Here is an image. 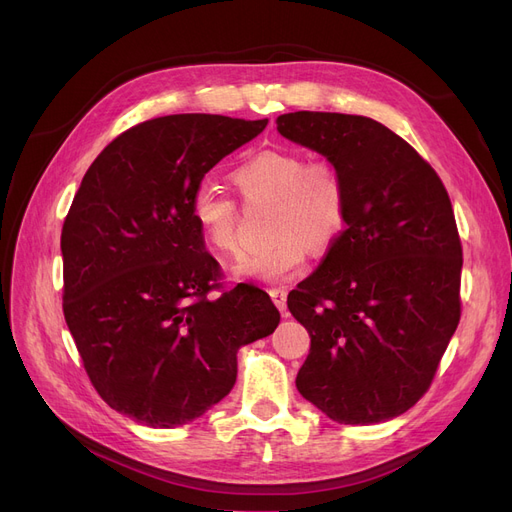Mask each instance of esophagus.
Masks as SVG:
<instances>
[{
    "label": "esophagus",
    "mask_w": 512,
    "mask_h": 512,
    "mask_svg": "<svg viewBox=\"0 0 512 512\" xmlns=\"http://www.w3.org/2000/svg\"><path fill=\"white\" fill-rule=\"evenodd\" d=\"M270 297H272L274 305L284 313V311H286V297H288V292H286L284 288H272V290H270Z\"/></svg>",
    "instance_id": "obj_1"
}]
</instances>
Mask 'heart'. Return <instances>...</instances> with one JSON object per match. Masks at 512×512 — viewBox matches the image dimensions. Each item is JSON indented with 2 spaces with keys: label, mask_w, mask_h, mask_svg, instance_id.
Masks as SVG:
<instances>
[{
  "label": "heart",
  "mask_w": 512,
  "mask_h": 512,
  "mask_svg": "<svg viewBox=\"0 0 512 512\" xmlns=\"http://www.w3.org/2000/svg\"><path fill=\"white\" fill-rule=\"evenodd\" d=\"M242 197L276 199L270 245L240 255L234 274L242 280L284 282L307 263L309 249L326 253L342 236L348 220V191L332 159L309 161L288 149H261L234 168ZM191 218L207 245L222 255L238 242V201L220 184L203 180L191 199Z\"/></svg>",
  "instance_id": "b5f03b06"
}]
</instances>
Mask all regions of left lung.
<instances>
[{
  "label": "left lung",
  "mask_w": 512,
  "mask_h": 512,
  "mask_svg": "<svg viewBox=\"0 0 512 512\" xmlns=\"http://www.w3.org/2000/svg\"><path fill=\"white\" fill-rule=\"evenodd\" d=\"M276 124L332 159L348 191L342 236L288 294L311 336L297 388L338 423L398 417L432 386L461 319L463 247L446 188L371 118L292 112Z\"/></svg>",
  "instance_id": "left-lung-1"
}]
</instances>
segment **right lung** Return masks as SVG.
<instances>
[{"instance_id":"right-lung-1","label":"right lung","mask_w":512,"mask_h":512,"mask_svg":"<svg viewBox=\"0 0 512 512\" xmlns=\"http://www.w3.org/2000/svg\"><path fill=\"white\" fill-rule=\"evenodd\" d=\"M265 126L211 114L141 122L97 155L74 195L64 317L97 394L134 421L201 417L232 390L238 348L280 324L261 288H222L191 218L203 176Z\"/></svg>"}]
</instances>
